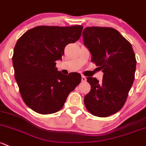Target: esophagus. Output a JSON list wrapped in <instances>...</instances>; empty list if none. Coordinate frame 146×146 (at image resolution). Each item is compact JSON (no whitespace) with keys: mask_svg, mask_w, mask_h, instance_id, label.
<instances>
[{"mask_svg":"<svg viewBox=\"0 0 146 146\" xmlns=\"http://www.w3.org/2000/svg\"><path fill=\"white\" fill-rule=\"evenodd\" d=\"M86 80H87V78H86L84 76H82V82H86Z\"/></svg>","mask_w":146,"mask_h":146,"instance_id":"1","label":"esophagus"}]
</instances>
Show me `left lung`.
<instances>
[{
    "label": "left lung",
    "mask_w": 146,
    "mask_h": 146,
    "mask_svg": "<svg viewBox=\"0 0 146 146\" xmlns=\"http://www.w3.org/2000/svg\"><path fill=\"white\" fill-rule=\"evenodd\" d=\"M82 36L92 61L104 72L101 82L87 78L91 90L85 96V106L93 115L108 117L125 104L135 78V54L131 43L115 29L87 27Z\"/></svg>",
    "instance_id": "8db88e82"
}]
</instances>
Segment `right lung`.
<instances>
[{"label":"right lung","mask_w":146,"mask_h":146,"mask_svg":"<svg viewBox=\"0 0 146 146\" xmlns=\"http://www.w3.org/2000/svg\"><path fill=\"white\" fill-rule=\"evenodd\" d=\"M82 26H40L18 39L12 56L15 77L27 106L42 115L63 108L67 96L81 82L78 73L62 74L56 68L64 48L79 40Z\"/></svg>","instance_id":"add662e5"}]
</instances>
